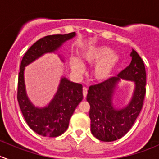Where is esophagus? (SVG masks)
I'll list each match as a JSON object with an SVG mask.
<instances>
[{"label": "esophagus", "mask_w": 159, "mask_h": 159, "mask_svg": "<svg viewBox=\"0 0 159 159\" xmlns=\"http://www.w3.org/2000/svg\"><path fill=\"white\" fill-rule=\"evenodd\" d=\"M87 94H88V89L87 88L84 87L83 88V96H84V98H86Z\"/></svg>", "instance_id": "1"}]
</instances>
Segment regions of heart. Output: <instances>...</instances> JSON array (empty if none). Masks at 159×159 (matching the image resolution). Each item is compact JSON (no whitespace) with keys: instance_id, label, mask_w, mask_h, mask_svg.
Listing matches in <instances>:
<instances>
[{"instance_id":"b5f03b06","label":"heart","mask_w":159,"mask_h":159,"mask_svg":"<svg viewBox=\"0 0 159 159\" xmlns=\"http://www.w3.org/2000/svg\"><path fill=\"white\" fill-rule=\"evenodd\" d=\"M120 61L119 55L117 53L112 52L110 48L105 45H95L82 51L81 60L76 57H70V66L73 72L81 75L84 71L82 63L89 65L95 64L92 70V76L94 81L102 83L108 81L114 75Z\"/></svg>"}]
</instances>
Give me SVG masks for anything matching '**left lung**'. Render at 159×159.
I'll return each instance as SVG.
<instances>
[{
  "instance_id": "8db88e82",
  "label": "left lung",
  "mask_w": 159,
  "mask_h": 159,
  "mask_svg": "<svg viewBox=\"0 0 159 159\" xmlns=\"http://www.w3.org/2000/svg\"><path fill=\"white\" fill-rule=\"evenodd\" d=\"M130 56V65L117 77L91 86L88 91L91 133L102 142H113L123 137L132 127L142 108L146 84L145 65L134 49ZM121 80L134 82V90L129 103L118 109L114 107L113 101Z\"/></svg>"
}]
</instances>
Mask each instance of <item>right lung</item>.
<instances>
[{"label":"right lung","instance_id":"1","mask_svg":"<svg viewBox=\"0 0 159 159\" xmlns=\"http://www.w3.org/2000/svg\"><path fill=\"white\" fill-rule=\"evenodd\" d=\"M76 36L75 32L48 35L41 38L28 50L22 58L18 76L17 101L28 126L44 137H57L68 128L70 118L82 101V85L61 77L52 100L44 107L34 105L27 94L25 83V67L48 53H55L66 41ZM62 62L65 57L58 54Z\"/></svg>","mask_w":159,"mask_h":159}]
</instances>
